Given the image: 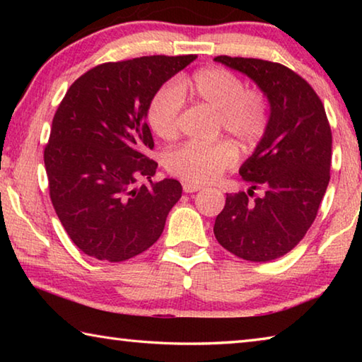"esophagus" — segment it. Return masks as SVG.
I'll return each mask as SVG.
<instances>
[{
	"label": "esophagus",
	"mask_w": 362,
	"mask_h": 362,
	"mask_svg": "<svg viewBox=\"0 0 362 362\" xmlns=\"http://www.w3.org/2000/svg\"><path fill=\"white\" fill-rule=\"evenodd\" d=\"M203 188L201 185H196V183L192 182H185L183 183V192L185 193H194V192H199V189Z\"/></svg>",
	"instance_id": "obj_1"
}]
</instances>
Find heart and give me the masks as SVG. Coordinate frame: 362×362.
<instances>
[{
  "mask_svg": "<svg viewBox=\"0 0 362 362\" xmlns=\"http://www.w3.org/2000/svg\"><path fill=\"white\" fill-rule=\"evenodd\" d=\"M183 95L216 110L218 131L228 134L241 150H254L265 137L269 126L265 95L246 88L240 76L222 66H206L192 78L156 89L146 107V121L158 137L170 140L179 134ZM235 163L236 150L228 142H189L166 156L169 173L192 183L216 182Z\"/></svg>",
  "mask_w": 362,
  "mask_h": 362,
  "instance_id": "b5f03b06",
  "label": "heart"
}]
</instances>
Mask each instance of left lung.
I'll use <instances>...</instances> for the list:
<instances>
[{
	"mask_svg": "<svg viewBox=\"0 0 362 362\" xmlns=\"http://www.w3.org/2000/svg\"><path fill=\"white\" fill-rule=\"evenodd\" d=\"M214 60L247 75L269 102L268 131L240 169L250 188L226 194L214 235L240 259H279L302 241L329 185L332 132L326 110L315 89L284 65L228 56ZM254 189L266 194L254 200Z\"/></svg>",
	"mask_w": 362,
	"mask_h": 362,
	"instance_id": "8db88e82",
	"label": "left lung"
}]
</instances>
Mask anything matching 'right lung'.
<instances>
[{
	"label": "right lung",
	"mask_w": 362,
	"mask_h": 362,
	"mask_svg": "<svg viewBox=\"0 0 362 362\" xmlns=\"http://www.w3.org/2000/svg\"><path fill=\"white\" fill-rule=\"evenodd\" d=\"M196 56H145L97 65L66 90L45 166L52 206L70 240L97 260L124 262L158 241L180 199L179 180L151 182L158 163L146 124L156 89ZM148 178L151 187L136 185Z\"/></svg>",
	"instance_id": "1"
}]
</instances>
